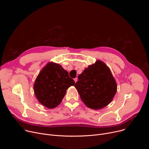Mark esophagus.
<instances>
[{
  "mask_svg": "<svg viewBox=\"0 0 149 149\" xmlns=\"http://www.w3.org/2000/svg\"><path fill=\"white\" fill-rule=\"evenodd\" d=\"M74 81H75V82H77V81H78V78H74Z\"/></svg>",
  "mask_w": 149,
  "mask_h": 149,
  "instance_id": "1",
  "label": "esophagus"
}]
</instances>
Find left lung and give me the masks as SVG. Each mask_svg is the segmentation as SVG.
<instances>
[{
  "label": "left lung",
  "instance_id": "8db88e82",
  "mask_svg": "<svg viewBox=\"0 0 149 149\" xmlns=\"http://www.w3.org/2000/svg\"><path fill=\"white\" fill-rule=\"evenodd\" d=\"M75 84L80 98L87 107L100 110L113 100L117 86L109 67L101 60L85 68Z\"/></svg>",
  "mask_w": 149,
  "mask_h": 149
}]
</instances>
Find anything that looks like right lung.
Returning <instances> with one entry per match:
<instances>
[{"label": "right lung", "instance_id": "add662e5", "mask_svg": "<svg viewBox=\"0 0 149 149\" xmlns=\"http://www.w3.org/2000/svg\"><path fill=\"white\" fill-rule=\"evenodd\" d=\"M74 85V79L61 65L49 62L38 75L33 84V91L42 105L52 109L60 104L68 88Z\"/></svg>", "mask_w": 149, "mask_h": 149}]
</instances>
